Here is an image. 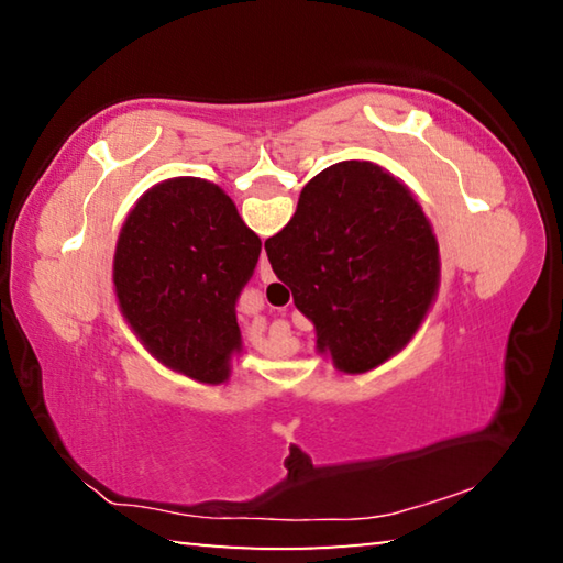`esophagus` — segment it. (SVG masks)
<instances>
[{"mask_svg":"<svg viewBox=\"0 0 563 563\" xmlns=\"http://www.w3.org/2000/svg\"><path fill=\"white\" fill-rule=\"evenodd\" d=\"M261 280H263V283L275 280L273 268H271V263H268V255H265V253H261Z\"/></svg>","mask_w":563,"mask_h":563,"instance_id":"34e87169","label":"esophagus"}]
</instances>
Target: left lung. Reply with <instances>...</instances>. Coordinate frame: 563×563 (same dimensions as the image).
Here are the masks:
<instances>
[{"label":"left lung","mask_w":563,"mask_h":563,"mask_svg":"<svg viewBox=\"0 0 563 563\" xmlns=\"http://www.w3.org/2000/svg\"><path fill=\"white\" fill-rule=\"evenodd\" d=\"M261 238L211 180L168 178L139 198L113 255L121 316L174 373L221 385L241 352L238 295Z\"/></svg>","instance_id":"1"}]
</instances>
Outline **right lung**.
<instances>
[{
    "instance_id": "1",
    "label": "right lung",
    "mask_w": 563,
    "mask_h": 563,
    "mask_svg": "<svg viewBox=\"0 0 563 563\" xmlns=\"http://www.w3.org/2000/svg\"><path fill=\"white\" fill-rule=\"evenodd\" d=\"M265 253L316 325L320 355L347 375L397 355L440 288V245L422 206L369 161L320 170Z\"/></svg>"
}]
</instances>
